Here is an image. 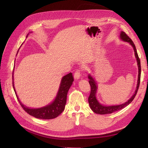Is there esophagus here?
I'll return each instance as SVG.
<instances>
[{"instance_id":"esophagus-1","label":"esophagus","mask_w":148,"mask_h":148,"mask_svg":"<svg viewBox=\"0 0 148 148\" xmlns=\"http://www.w3.org/2000/svg\"><path fill=\"white\" fill-rule=\"evenodd\" d=\"M80 75H81V70H77L75 72L74 74V78L75 79H78L80 78Z\"/></svg>"}]
</instances>
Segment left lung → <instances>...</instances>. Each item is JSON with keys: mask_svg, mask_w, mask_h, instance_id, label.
<instances>
[{"mask_svg": "<svg viewBox=\"0 0 148 148\" xmlns=\"http://www.w3.org/2000/svg\"><path fill=\"white\" fill-rule=\"evenodd\" d=\"M120 38L122 39L123 41H126V42H129L130 44L132 46V47H133L134 51H135V57L136 58L138 66V83H137L136 91L135 92V94H134L130 99L126 102H125L123 104H120V105H118V106H103V105L101 104L100 103L97 101V100L96 99V91H97V84L95 82V79H93V78L91 77V76L90 75H89L88 78L89 79V83L91 86V92H90V95H89V96L88 97V102H89V106H90L91 110L96 114H101V115L112 114V113L114 112L118 111L119 110L123 109L124 107L127 106L128 104H130V103L133 101L134 98H135V97L136 95V93L138 92V88H139V86H140V78H141V64H140V59L138 57L135 45L134 44L133 42L132 41V40L128 36L125 32H123V31H122L120 33Z\"/></svg>", "mask_w": 148, "mask_h": 148, "instance_id": "obj_1", "label": "left lung"}]
</instances>
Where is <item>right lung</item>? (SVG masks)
<instances>
[{"label": "right lung", "instance_id": "add662e5", "mask_svg": "<svg viewBox=\"0 0 148 148\" xmlns=\"http://www.w3.org/2000/svg\"><path fill=\"white\" fill-rule=\"evenodd\" d=\"M73 77L71 73L64 76L62 79L60 86L55 100L51 104L38 109H30L25 106L23 104H21L19 99L18 98L17 95L15 92L13 82V86L17 99L18 100L22 108L24 109L25 112H26L30 115L33 116V117L37 119H52L58 117L64 111L66 102L67 93H68L69 89L73 83Z\"/></svg>", "mask_w": 148, "mask_h": 148}]
</instances>
